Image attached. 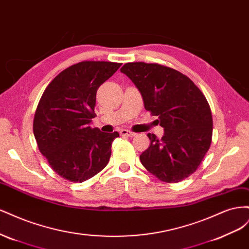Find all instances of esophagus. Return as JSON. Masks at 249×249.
Segmentation results:
<instances>
[{
	"label": "esophagus",
	"mask_w": 249,
	"mask_h": 249,
	"mask_svg": "<svg viewBox=\"0 0 249 249\" xmlns=\"http://www.w3.org/2000/svg\"><path fill=\"white\" fill-rule=\"evenodd\" d=\"M120 135H122V136H124V137H134L135 136V133L124 129V130L120 131Z\"/></svg>",
	"instance_id": "esophagus-1"
}]
</instances>
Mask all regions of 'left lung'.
Segmentation results:
<instances>
[{
    "instance_id": "obj_1",
    "label": "left lung",
    "mask_w": 249,
    "mask_h": 249,
    "mask_svg": "<svg viewBox=\"0 0 249 249\" xmlns=\"http://www.w3.org/2000/svg\"><path fill=\"white\" fill-rule=\"evenodd\" d=\"M120 71L138 88L145 110L158 116L165 132L161 139L147 134L143 166L166 183L191 176L212 142V112L205 95L185 74L158 63H125Z\"/></svg>"
}]
</instances>
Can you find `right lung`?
I'll list each match as a JSON object with an SVG mask.
<instances>
[{"mask_svg":"<svg viewBox=\"0 0 249 249\" xmlns=\"http://www.w3.org/2000/svg\"><path fill=\"white\" fill-rule=\"evenodd\" d=\"M122 63L83 61L60 72L37 106L33 133L40 153L57 175L82 183L102 171L110 160L117 132L90 126L99 87Z\"/></svg>","mask_w":249,"mask_h":249,"instance_id":"add662e5","label":"right lung"}]
</instances>
